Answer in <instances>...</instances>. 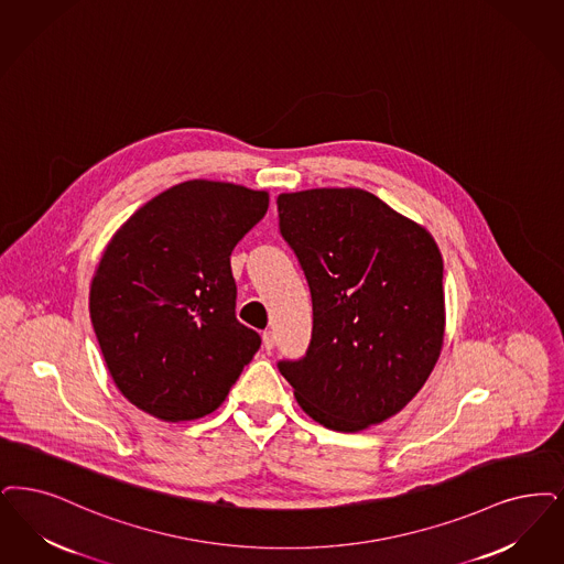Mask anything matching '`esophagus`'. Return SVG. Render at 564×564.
I'll list each match as a JSON object with an SVG mask.
<instances>
[{"mask_svg": "<svg viewBox=\"0 0 564 564\" xmlns=\"http://www.w3.org/2000/svg\"><path fill=\"white\" fill-rule=\"evenodd\" d=\"M262 344H264L267 350H272L274 348V334L272 332H264L262 334Z\"/></svg>", "mask_w": 564, "mask_h": 564, "instance_id": "obj_1", "label": "esophagus"}]
</instances>
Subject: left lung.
Returning <instances> with one entry per match:
<instances>
[{"instance_id": "8db88e82", "label": "left lung", "mask_w": 564, "mask_h": 564, "mask_svg": "<svg viewBox=\"0 0 564 564\" xmlns=\"http://www.w3.org/2000/svg\"><path fill=\"white\" fill-rule=\"evenodd\" d=\"M276 205L315 316L306 357L279 369L321 426L382 424L409 405L441 357V249L426 226L362 188L281 193Z\"/></svg>"}]
</instances>
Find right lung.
<instances>
[{
	"label": "right lung",
	"instance_id": "add662e5",
	"mask_svg": "<svg viewBox=\"0 0 564 564\" xmlns=\"http://www.w3.org/2000/svg\"><path fill=\"white\" fill-rule=\"evenodd\" d=\"M269 191L181 182L115 230L91 276L90 316L117 390L163 422L216 411L260 348L235 316L230 251Z\"/></svg>",
	"mask_w": 564,
	"mask_h": 564
}]
</instances>
